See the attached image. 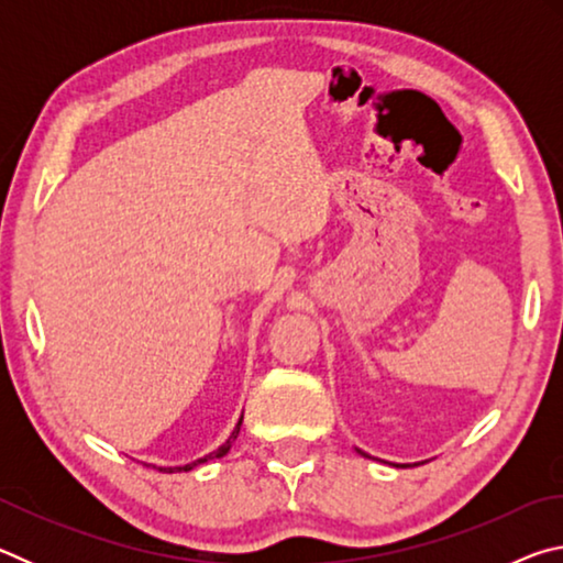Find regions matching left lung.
I'll list each match as a JSON object with an SVG mask.
<instances>
[{
    "instance_id": "1",
    "label": "left lung",
    "mask_w": 563,
    "mask_h": 563,
    "mask_svg": "<svg viewBox=\"0 0 563 563\" xmlns=\"http://www.w3.org/2000/svg\"><path fill=\"white\" fill-rule=\"evenodd\" d=\"M362 454H365V452H362Z\"/></svg>"
}]
</instances>
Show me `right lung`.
<instances>
[{
  "label": "right lung",
  "instance_id": "add662e5",
  "mask_svg": "<svg viewBox=\"0 0 563 563\" xmlns=\"http://www.w3.org/2000/svg\"><path fill=\"white\" fill-rule=\"evenodd\" d=\"M238 432H241V422L235 424V430H233V434H231V437H228V442H225V444H221V446H218L216 452L206 454L203 460H196V462H190V464H186V466H176V470H174V466H161L158 472H188V470H194L196 464H203V462H208V460H218V456H223L228 450H231V444H233V440H235V437H238Z\"/></svg>",
  "mask_w": 563,
  "mask_h": 563
}]
</instances>
